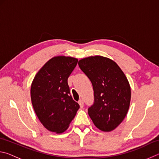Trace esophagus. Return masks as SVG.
Listing matches in <instances>:
<instances>
[{
    "label": "esophagus",
    "instance_id": "obj_1",
    "mask_svg": "<svg viewBox=\"0 0 159 159\" xmlns=\"http://www.w3.org/2000/svg\"><path fill=\"white\" fill-rule=\"evenodd\" d=\"M79 104L80 108H83V106H84V103H83V100H79Z\"/></svg>",
    "mask_w": 159,
    "mask_h": 159
}]
</instances>
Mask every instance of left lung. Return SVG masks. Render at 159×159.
<instances>
[{
	"label": "left lung",
	"mask_w": 159,
	"mask_h": 159,
	"mask_svg": "<svg viewBox=\"0 0 159 159\" xmlns=\"http://www.w3.org/2000/svg\"><path fill=\"white\" fill-rule=\"evenodd\" d=\"M79 65L93 84L95 102L88 114L94 125L104 132L114 130L130 107L131 89L127 77L114 60L103 56L81 59Z\"/></svg>",
	"instance_id": "left-lung-1"
}]
</instances>
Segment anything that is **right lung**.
<instances>
[{"instance_id":"right-lung-1","label":"right lung","mask_w":159,"mask_h":159,"mask_svg":"<svg viewBox=\"0 0 159 159\" xmlns=\"http://www.w3.org/2000/svg\"><path fill=\"white\" fill-rule=\"evenodd\" d=\"M77 63L75 57L56 56L41 67L31 83L34 111L49 131L58 134L66 131L79 109L70 95L67 82Z\"/></svg>"}]
</instances>
